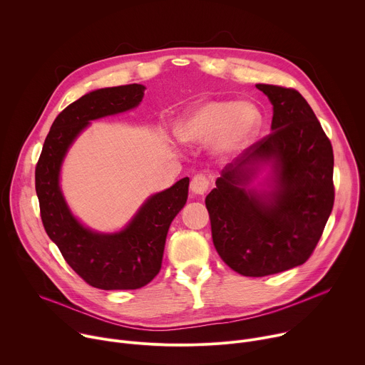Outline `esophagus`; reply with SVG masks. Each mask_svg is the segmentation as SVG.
Returning <instances> with one entry per match:
<instances>
[{
	"mask_svg": "<svg viewBox=\"0 0 365 365\" xmlns=\"http://www.w3.org/2000/svg\"><path fill=\"white\" fill-rule=\"evenodd\" d=\"M210 185H211V182L206 178V175L197 173L190 180V190L195 195H205L207 192V189H210Z\"/></svg>",
	"mask_w": 365,
	"mask_h": 365,
	"instance_id": "1",
	"label": "esophagus"
}]
</instances>
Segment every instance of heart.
<instances>
[{"label":"heart","mask_w":365,"mask_h":365,"mask_svg":"<svg viewBox=\"0 0 365 365\" xmlns=\"http://www.w3.org/2000/svg\"><path fill=\"white\" fill-rule=\"evenodd\" d=\"M262 123V113L252 102L215 99L187 114L176 133L183 143L190 144L214 140L217 154L231 155L255 138Z\"/></svg>","instance_id":"obj_1"}]
</instances>
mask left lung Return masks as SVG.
<instances>
[{
    "label": "left lung",
    "instance_id": "1",
    "mask_svg": "<svg viewBox=\"0 0 365 365\" xmlns=\"http://www.w3.org/2000/svg\"><path fill=\"white\" fill-rule=\"evenodd\" d=\"M255 86L273 106L272 133L227 165L205 199L220 257L247 277L303 264L335 199L332 144L306 99L293 88ZM263 163H272V190H247Z\"/></svg>",
    "mask_w": 365,
    "mask_h": 365
}]
</instances>
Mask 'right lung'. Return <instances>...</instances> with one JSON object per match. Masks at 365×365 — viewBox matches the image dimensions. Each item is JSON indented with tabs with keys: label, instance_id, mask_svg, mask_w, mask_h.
I'll return each mask as SVG.
<instances>
[{
	"label": "right lung",
	"instance_id": "right-lung-1",
	"mask_svg": "<svg viewBox=\"0 0 365 365\" xmlns=\"http://www.w3.org/2000/svg\"><path fill=\"white\" fill-rule=\"evenodd\" d=\"M144 89L138 83L103 88L72 102L51 124L36 166V193L48 238L81 279L102 290L140 289L159 274L169 227L187 199L189 178L150 196L123 231L99 234L71 214L59 186L61 166L89 121L137 107Z\"/></svg>",
	"mask_w": 365,
	"mask_h": 365
}]
</instances>
